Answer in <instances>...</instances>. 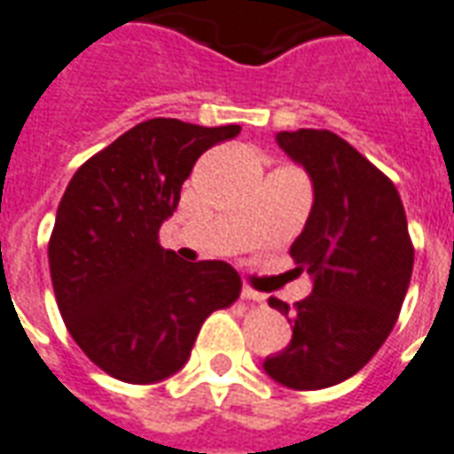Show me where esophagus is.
Returning <instances> with one entry per match:
<instances>
[{"label":"esophagus","instance_id":"esophagus-1","mask_svg":"<svg viewBox=\"0 0 454 454\" xmlns=\"http://www.w3.org/2000/svg\"><path fill=\"white\" fill-rule=\"evenodd\" d=\"M242 298H244V301H256V303H262L266 295L259 294V291H254V288H249V286H244Z\"/></svg>","mask_w":454,"mask_h":454}]
</instances>
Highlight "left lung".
Segmentation results:
<instances>
[{"label":"left lung","mask_w":454,"mask_h":454,"mask_svg":"<svg viewBox=\"0 0 454 454\" xmlns=\"http://www.w3.org/2000/svg\"><path fill=\"white\" fill-rule=\"evenodd\" d=\"M276 144L313 183V207L291 244L313 291L291 317L284 301L269 298L294 323V337L263 359V372L281 387L317 391L355 376L387 342L413 247L396 185L355 146L325 129L278 131Z\"/></svg>","instance_id":"left-lung-1"}]
</instances>
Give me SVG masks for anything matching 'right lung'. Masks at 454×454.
<instances>
[{
  "label": "right lung",
  "mask_w": 454,
  "mask_h": 454,
  "mask_svg": "<svg viewBox=\"0 0 454 454\" xmlns=\"http://www.w3.org/2000/svg\"><path fill=\"white\" fill-rule=\"evenodd\" d=\"M239 131L149 119L67 183L48 244L58 310L80 349L119 381L181 372L205 317L239 298L230 263H185L159 242L195 160Z\"/></svg>",
  "instance_id": "obj_1"
}]
</instances>
